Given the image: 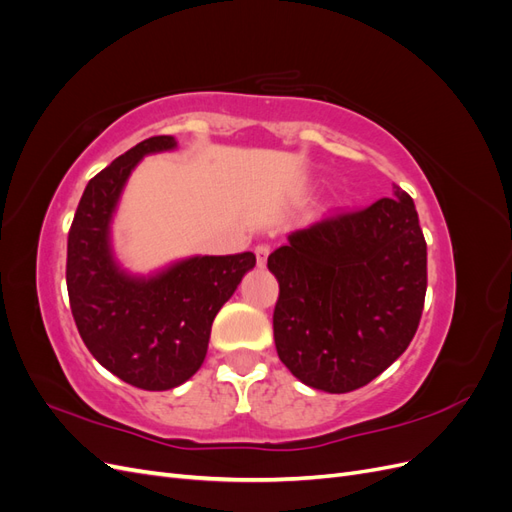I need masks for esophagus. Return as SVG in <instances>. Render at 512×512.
I'll return each instance as SVG.
<instances>
[{"label": "esophagus", "mask_w": 512, "mask_h": 512, "mask_svg": "<svg viewBox=\"0 0 512 512\" xmlns=\"http://www.w3.org/2000/svg\"><path fill=\"white\" fill-rule=\"evenodd\" d=\"M254 252H256V262H258V267H265V262H267L269 254H271V247H269L267 243H258V245L254 247Z\"/></svg>", "instance_id": "34e87169"}]
</instances>
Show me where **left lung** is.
<instances>
[{
    "label": "left lung",
    "mask_w": 512,
    "mask_h": 512,
    "mask_svg": "<svg viewBox=\"0 0 512 512\" xmlns=\"http://www.w3.org/2000/svg\"><path fill=\"white\" fill-rule=\"evenodd\" d=\"M339 211L275 250L273 337L280 361L312 389L350 393L410 346L427 292V243L414 200Z\"/></svg>",
    "instance_id": "1"
}]
</instances>
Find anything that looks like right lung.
<instances>
[{
  "mask_svg": "<svg viewBox=\"0 0 512 512\" xmlns=\"http://www.w3.org/2000/svg\"><path fill=\"white\" fill-rule=\"evenodd\" d=\"M151 136L87 183L68 232L70 309L85 346L111 374L143 391H168L203 365L215 314L256 265L252 252L196 256L151 280L121 273L108 222L132 168L145 153L173 149Z\"/></svg>",
  "mask_w": 512,
  "mask_h": 512,
  "instance_id": "add662e5",
  "label": "right lung"
}]
</instances>
